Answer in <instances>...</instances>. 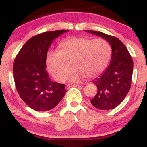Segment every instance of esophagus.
Masks as SVG:
<instances>
[{"label":"esophagus","instance_id":"esophagus-1","mask_svg":"<svg viewBox=\"0 0 147 147\" xmlns=\"http://www.w3.org/2000/svg\"><path fill=\"white\" fill-rule=\"evenodd\" d=\"M79 84H67L66 86H65V88L68 90V89L70 88L71 87H76V86H78Z\"/></svg>","mask_w":147,"mask_h":147}]
</instances>
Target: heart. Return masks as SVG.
Instances as JSON below:
<instances>
[{
    "label": "heart",
    "mask_w": 147,
    "mask_h": 147,
    "mask_svg": "<svg viewBox=\"0 0 147 147\" xmlns=\"http://www.w3.org/2000/svg\"><path fill=\"white\" fill-rule=\"evenodd\" d=\"M60 48L47 57L49 72L59 82L66 79L70 62L74 68L67 77L69 80L77 81L83 76L97 77L106 68L112 53L110 43L102 38L72 37L62 42Z\"/></svg>",
    "instance_id": "b5f03b06"
}]
</instances>
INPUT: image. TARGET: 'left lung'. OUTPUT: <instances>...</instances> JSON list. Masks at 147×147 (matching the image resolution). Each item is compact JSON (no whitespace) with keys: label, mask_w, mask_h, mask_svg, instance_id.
Masks as SVG:
<instances>
[{"label":"left lung","mask_w":147,"mask_h":147,"mask_svg":"<svg viewBox=\"0 0 147 147\" xmlns=\"http://www.w3.org/2000/svg\"><path fill=\"white\" fill-rule=\"evenodd\" d=\"M87 32L102 36L112 48L110 65L99 78L93 81L97 92L90 102L99 110L113 109L124 100L131 88L133 59L126 47L117 38L99 31Z\"/></svg>","instance_id":"left-lung-1"}]
</instances>
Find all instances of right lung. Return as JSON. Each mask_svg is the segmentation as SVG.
Masks as SVG:
<instances>
[{
	"label": "right lung",
	"instance_id": "right-lung-1",
	"mask_svg": "<svg viewBox=\"0 0 147 147\" xmlns=\"http://www.w3.org/2000/svg\"><path fill=\"white\" fill-rule=\"evenodd\" d=\"M68 30L45 32L32 37L23 45L14 62V79L18 95L31 109L48 111L61 102L65 85L54 82L45 70L52 42Z\"/></svg>",
	"mask_w": 147,
	"mask_h": 147
}]
</instances>
